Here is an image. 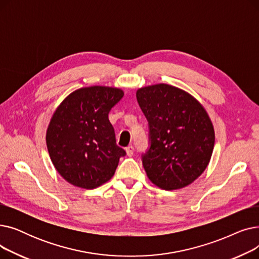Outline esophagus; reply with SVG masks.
Listing matches in <instances>:
<instances>
[{"instance_id":"esophagus-1","label":"esophagus","mask_w":259,"mask_h":259,"mask_svg":"<svg viewBox=\"0 0 259 259\" xmlns=\"http://www.w3.org/2000/svg\"><path fill=\"white\" fill-rule=\"evenodd\" d=\"M126 152H127V155L128 156H132L133 155V152H134V148H133V146H128L127 148H126Z\"/></svg>"}]
</instances>
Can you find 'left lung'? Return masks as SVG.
I'll return each mask as SVG.
<instances>
[{"instance_id":"8db88e82","label":"left lung","mask_w":259,"mask_h":259,"mask_svg":"<svg viewBox=\"0 0 259 259\" xmlns=\"http://www.w3.org/2000/svg\"><path fill=\"white\" fill-rule=\"evenodd\" d=\"M149 124V147L143 154L148 179L162 190L192 184L206 170L215 142L212 121L191 94L167 84L137 91Z\"/></svg>"}]
</instances>
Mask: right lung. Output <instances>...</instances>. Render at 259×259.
I'll return each mask as SVG.
<instances>
[{
  "mask_svg": "<svg viewBox=\"0 0 259 259\" xmlns=\"http://www.w3.org/2000/svg\"><path fill=\"white\" fill-rule=\"evenodd\" d=\"M122 97L118 88H80L53 113L46 133L47 149L54 168L68 183L94 189L114 175L126 151L116 145L108 114Z\"/></svg>",
  "mask_w": 259,
  "mask_h": 259,
  "instance_id": "add662e5",
  "label": "right lung"
}]
</instances>
